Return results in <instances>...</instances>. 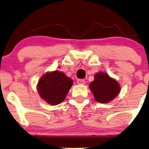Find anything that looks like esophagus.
Here are the masks:
<instances>
[{
  "label": "esophagus",
  "mask_w": 149,
  "mask_h": 149,
  "mask_svg": "<svg viewBox=\"0 0 149 149\" xmlns=\"http://www.w3.org/2000/svg\"><path fill=\"white\" fill-rule=\"evenodd\" d=\"M77 84L83 85V84H85V81H84V79H79V80L77 81Z\"/></svg>",
  "instance_id": "34e87169"
}]
</instances>
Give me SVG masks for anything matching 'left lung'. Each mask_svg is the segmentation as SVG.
<instances>
[{
  "mask_svg": "<svg viewBox=\"0 0 149 149\" xmlns=\"http://www.w3.org/2000/svg\"><path fill=\"white\" fill-rule=\"evenodd\" d=\"M95 100L97 102L107 103L119 94L120 87L115 79L107 73L99 72L94 76V80L89 84Z\"/></svg>",
  "mask_w": 149,
  "mask_h": 149,
  "instance_id": "1",
  "label": "left lung"
}]
</instances>
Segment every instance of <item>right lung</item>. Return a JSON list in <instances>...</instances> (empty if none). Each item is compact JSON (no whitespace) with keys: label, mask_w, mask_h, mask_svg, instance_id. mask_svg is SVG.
Masks as SVG:
<instances>
[{"label":"right lung","mask_w":149,"mask_h":149,"mask_svg":"<svg viewBox=\"0 0 149 149\" xmlns=\"http://www.w3.org/2000/svg\"><path fill=\"white\" fill-rule=\"evenodd\" d=\"M73 81L58 70L47 73L40 79L37 90L40 96L52 105L59 104L65 100Z\"/></svg>","instance_id":"right-lung-1"}]
</instances>
